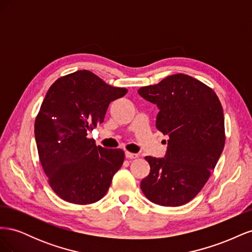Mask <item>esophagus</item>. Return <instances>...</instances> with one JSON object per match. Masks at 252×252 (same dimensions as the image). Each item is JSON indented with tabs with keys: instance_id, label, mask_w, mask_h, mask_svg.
Listing matches in <instances>:
<instances>
[{
	"instance_id": "1",
	"label": "esophagus",
	"mask_w": 252,
	"mask_h": 252,
	"mask_svg": "<svg viewBox=\"0 0 252 252\" xmlns=\"http://www.w3.org/2000/svg\"><path fill=\"white\" fill-rule=\"evenodd\" d=\"M125 157H126L127 158H129V159H132V158H139V155H136V154H131V152L126 151V152H125Z\"/></svg>"
}]
</instances>
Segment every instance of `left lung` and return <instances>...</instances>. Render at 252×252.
<instances>
[{
  "label": "left lung",
  "mask_w": 252,
  "mask_h": 252,
  "mask_svg": "<svg viewBox=\"0 0 252 252\" xmlns=\"http://www.w3.org/2000/svg\"><path fill=\"white\" fill-rule=\"evenodd\" d=\"M138 93L158 106L156 126L169 138L164 158L145 157L150 172L141 182L142 191L158 205H184L201 191L222 155V105L210 87L183 73Z\"/></svg>",
  "instance_id": "8db88e82"
}]
</instances>
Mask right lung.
Listing matches in <instances>:
<instances>
[{
  "label": "right lung",
  "mask_w": 252,
  "mask_h": 252,
  "mask_svg": "<svg viewBox=\"0 0 252 252\" xmlns=\"http://www.w3.org/2000/svg\"><path fill=\"white\" fill-rule=\"evenodd\" d=\"M127 91L88 70L60 78L48 89L35 119L34 135L49 185L61 199L86 205L107 192L125 154L96 146L87 134L103 123L110 102Z\"/></svg>",
  "instance_id": "add662e5"
}]
</instances>
